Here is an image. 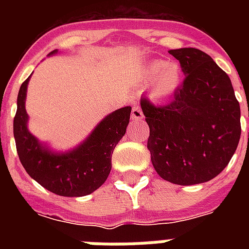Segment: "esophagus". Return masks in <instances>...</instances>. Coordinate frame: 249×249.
Returning a JSON list of instances; mask_svg holds the SVG:
<instances>
[{
    "label": "esophagus",
    "mask_w": 249,
    "mask_h": 249,
    "mask_svg": "<svg viewBox=\"0 0 249 249\" xmlns=\"http://www.w3.org/2000/svg\"><path fill=\"white\" fill-rule=\"evenodd\" d=\"M143 119V112H142V109L138 107V106H134L132 108V120L134 121H140Z\"/></svg>",
    "instance_id": "34e87169"
}]
</instances>
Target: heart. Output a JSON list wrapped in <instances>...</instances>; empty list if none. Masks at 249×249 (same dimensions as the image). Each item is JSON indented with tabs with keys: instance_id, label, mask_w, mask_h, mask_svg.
Masks as SVG:
<instances>
[{
	"instance_id": "1",
	"label": "heart",
	"mask_w": 249,
	"mask_h": 249,
	"mask_svg": "<svg viewBox=\"0 0 249 249\" xmlns=\"http://www.w3.org/2000/svg\"><path fill=\"white\" fill-rule=\"evenodd\" d=\"M144 83L154 81L152 94L158 99H165L177 93L182 84V71L177 64H168L164 60H154L142 71Z\"/></svg>"
}]
</instances>
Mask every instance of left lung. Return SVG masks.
<instances>
[{"mask_svg": "<svg viewBox=\"0 0 249 249\" xmlns=\"http://www.w3.org/2000/svg\"><path fill=\"white\" fill-rule=\"evenodd\" d=\"M185 79L165 105L141 107L150 126L147 148L156 173L176 185L212 179L231 160L240 140V106L216 62L194 48L170 50Z\"/></svg>", "mask_w": 249, "mask_h": 249, "instance_id": "obj_1", "label": "left lung"}]
</instances>
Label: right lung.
<instances>
[{"mask_svg":"<svg viewBox=\"0 0 249 249\" xmlns=\"http://www.w3.org/2000/svg\"><path fill=\"white\" fill-rule=\"evenodd\" d=\"M54 53L56 50L50 54ZM29 77L19 89L14 117V138L21 165L35 181L56 195H89L99 189L108 177L112 152L126 132L132 107L126 106L109 113L73 151L54 154L45 148L27 129L28 115L24 105Z\"/></svg>","mask_w":249,"mask_h":249,"instance_id":"obj_1","label":"right lung"}]
</instances>
